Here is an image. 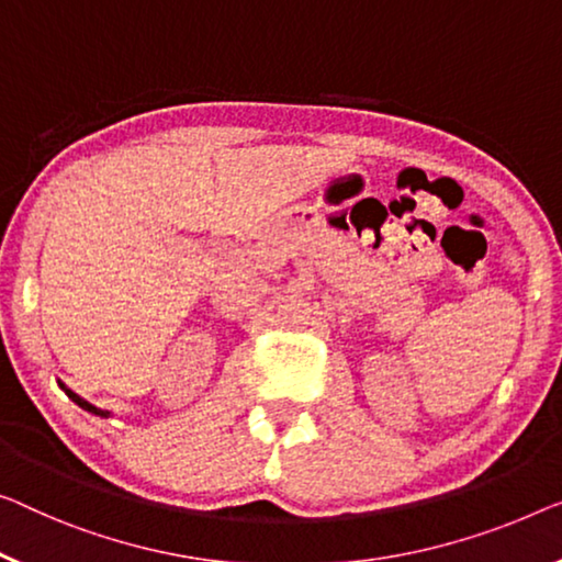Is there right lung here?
Wrapping results in <instances>:
<instances>
[{
	"mask_svg": "<svg viewBox=\"0 0 562 562\" xmlns=\"http://www.w3.org/2000/svg\"><path fill=\"white\" fill-rule=\"evenodd\" d=\"M60 386H63V383H60ZM65 389V386H63ZM65 393H67V396H70L72 401H75V404H78L80 408H86V412H90V414H95V416H103V418H108V416H111V412H103V408H98V406H93V404H88V401L86 398H80L78 396V393H72L70 389H65Z\"/></svg>",
	"mask_w": 562,
	"mask_h": 562,
	"instance_id": "right-lung-1",
	"label": "right lung"
}]
</instances>
